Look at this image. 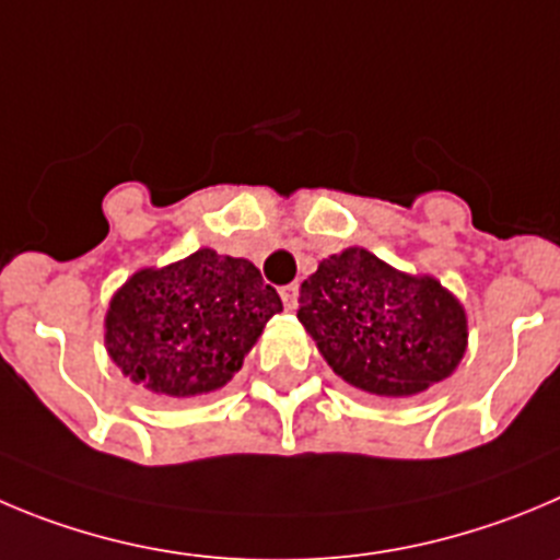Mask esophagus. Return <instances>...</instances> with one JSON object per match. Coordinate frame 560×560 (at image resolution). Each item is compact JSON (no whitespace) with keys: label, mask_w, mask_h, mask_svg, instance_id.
<instances>
[{"label":"esophagus","mask_w":560,"mask_h":560,"mask_svg":"<svg viewBox=\"0 0 560 560\" xmlns=\"http://www.w3.org/2000/svg\"><path fill=\"white\" fill-rule=\"evenodd\" d=\"M281 301H284L287 312H295L298 310V284L281 287Z\"/></svg>","instance_id":"1"}]
</instances>
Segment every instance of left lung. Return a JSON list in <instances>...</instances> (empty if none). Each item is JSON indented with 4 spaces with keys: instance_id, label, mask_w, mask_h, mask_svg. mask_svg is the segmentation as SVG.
<instances>
[{
    "instance_id": "left-lung-1",
    "label": "left lung",
    "mask_w": 560,
    "mask_h": 560,
    "mask_svg": "<svg viewBox=\"0 0 560 560\" xmlns=\"http://www.w3.org/2000/svg\"><path fill=\"white\" fill-rule=\"evenodd\" d=\"M298 320L328 368L368 395L411 398L451 378L467 353V312L442 281L345 248L301 284Z\"/></svg>"
}]
</instances>
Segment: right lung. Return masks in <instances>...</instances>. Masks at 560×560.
Instances as JSON below:
<instances>
[{"instance_id": "obj_1", "label": "right lung", "mask_w": 560, "mask_h": 560, "mask_svg": "<svg viewBox=\"0 0 560 560\" xmlns=\"http://www.w3.org/2000/svg\"><path fill=\"white\" fill-rule=\"evenodd\" d=\"M284 310L248 259L198 248L140 268L109 298L104 348L135 384L165 398H198L234 378L262 328Z\"/></svg>"}]
</instances>
